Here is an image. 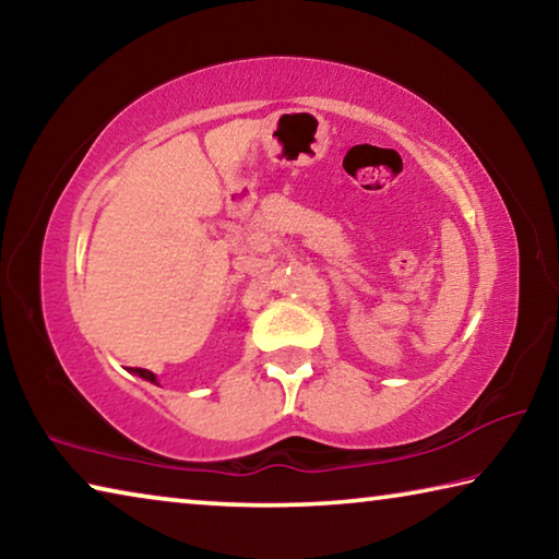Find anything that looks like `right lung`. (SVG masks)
Masks as SVG:
<instances>
[{"label":"right lung","mask_w":559,"mask_h":559,"mask_svg":"<svg viewBox=\"0 0 559 559\" xmlns=\"http://www.w3.org/2000/svg\"><path fill=\"white\" fill-rule=\"evenodd\" d=\"M130 372L138 374V377H143V380H147V382L157 384V377H155L153 372H150V370H143V367H130Z\"/></svg>","instance_id":"obj_1"}]
</instances>
